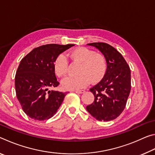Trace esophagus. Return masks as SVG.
<instances>
[{
  "label": "esophagus",
  "mask_w": 155,
  "mask_h": 155,
  "mask_svg": "<svg viewBox=\"0 0 155 155\" xmlns=\"http://www.w3.org/2000/svg\"><path fill=\"white\" fill-rule=\"evenodd\" d=\"M75 93H77V94H83L85 92V90H74V91Z\"/></svg>",
  "instance_id": "esophagus-1"
}]
</instances>
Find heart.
<instances>
[{
	"mask_svg": "<svg viewBox=\"0 0 155 155\" xmlns=\"http://www.w3.org/2000/svg\"><path fill=\"white\" fill-rule=\"evenodd\" d=\"M73 61L81 64L77 70L78 75L65 78L62 86L66 90H78L89 83H97L103 79L107 70V61L104 54L86 47H79L70 52ZM54 70L59 77L68 73V60L64 54H59L54 59Z\"/></svg>",
	"mask_w": 155,
	"mask_h": 155,
	"instance_id": "1",
	"label": "heart"
}]
</instances>
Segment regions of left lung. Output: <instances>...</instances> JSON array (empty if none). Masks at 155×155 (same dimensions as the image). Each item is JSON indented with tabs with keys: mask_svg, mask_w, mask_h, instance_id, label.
<instances>
[{
	"mask_svg": "<svg viewBox=\"0 0 155 155\" xmlns=\"http://www.w3.org/2000/svg\"><path fill=\"white\" fill-rule=\"evenodd\" d=\"M87 45L96 47L104 54L107 70L103 79L90 90L94 101L86 109L99 121H111L126 107L131 89L130 68L122 54L109 44L94 42Z\"/></svg>",
	"mask_w": 155,
	"mask_h": 155,
	"instance_id": "1",
	"label": "left lung"
}]
</instances>
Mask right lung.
Returning <instances> with one entry per match:
<instances>
[{"label": "right lung", "mask_w": 155, "mask_h": 155, "mask_svg": "<svg viewBox=\"0 0 155 155\" xmlns=\"http://www.w3.org/2000/svg\"><path fill=\"white\" fill-rule=\"evenodd\" d=\"M74 44H51L34 48L20 63L15 77L17 98L28 117L48 120L56 114L66 93L49 90L59 85L54 70L57 55Z\"/></svg>", "instance_id": "obj_1"}]
</instances>
